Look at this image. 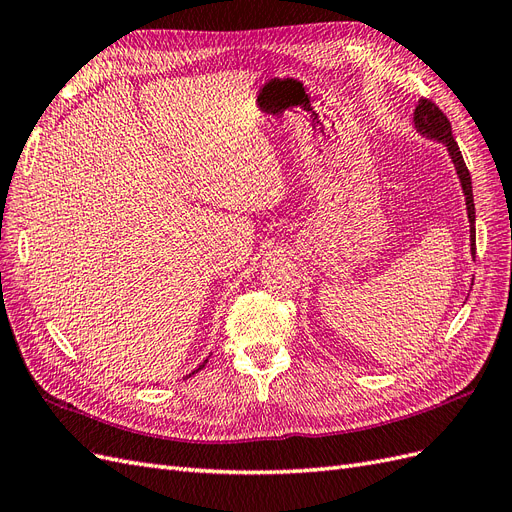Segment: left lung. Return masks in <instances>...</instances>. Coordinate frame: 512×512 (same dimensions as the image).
I'll list each match as a JSON object with an SVG mask.
<instances>
[{"label": "left lung", "instance_id": "obj_1", "mask_svg": "<svg viewBox=\"0 0 512 512\" xmlns=\"http://www.w3.org/2000/svg\"><path fill=\"white\" fill-rule=\"evenodd\" d=\"M414 128L418 134L429 138V141L442 143L448 151V158H451L455 166L461 192L466 196V211H468V222H470V254L474 256L476 254V211H474V196H472V179H470L466 162H463L459 145L453 138L451 121L446 119V115L436 104L429 100H421L414 108Z\"/></svg>", "mask_w": 512, "mask_h": 512}]
</instances>
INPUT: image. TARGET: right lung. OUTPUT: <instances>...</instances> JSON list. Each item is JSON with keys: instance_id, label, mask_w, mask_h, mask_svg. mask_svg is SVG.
Listing matches in <instances>:
<instances>
[{"instance_id": "obj_1", "label": "right lung", "mask_w": 512, "mask_h": 512, "mask_svg": "<svg viewBox=\"0 0 512 512\" xmlns=\"http://www.w3.org/2000/svg\"><path fill=\"white\" fill-rule=\"evenodd\" d=\"M207 363H209V359H205V361H203V363H200V365H198V367H196V369H194V371H192V374H196V371H200V369H203V367H205V365H207ZM192 374H190V376H192Z\"/></svg>"}]
</instances>
